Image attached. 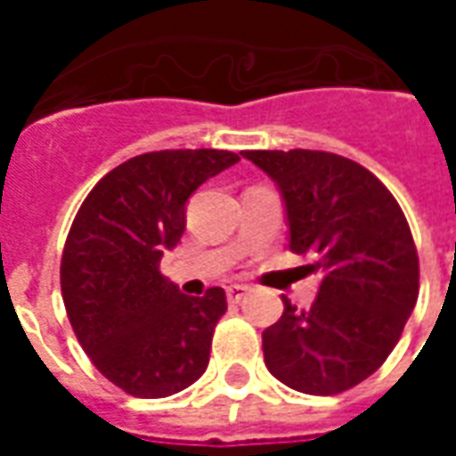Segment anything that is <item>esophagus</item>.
Masks as SVG:
<instances>
[{
  "instance_id": "esophagus-1",
  "label": "esophagus",
  "mask_w": 456,
  "mask_h": 456,
  "mask_svg": "<svg viewBox=\"0 0 456 456\" xmlns=\"http://www.w3.org/2000/svg\"><path fill=\"white\" fill-rule=\"evenodd\" d=\"M248 293V286H239V283H234V286L227 288V300L229 303H241L244 297H247Z\"/></svg>"
}]
</instances>
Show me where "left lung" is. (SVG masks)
Here are the masks:
<instances>
[{"instance_id": "left-lung-1", "label": "left lung", "mask_w": 456, "mask_h": 456, "mask_svg": "<svg viewBox=\"0 0 456 456\" xmlns=\"http://www.w3.org/2000/svg\"><path fill=\"white\" fill-rule=\"evenodd\" d=\"M283 198L290 251L313 254L322 283L310 310L283 297L264 330V362L288 388L335 395L393 352L418 300V251L401 205L373 173L327 151H247Z\"/></svg>"}]
</instances>
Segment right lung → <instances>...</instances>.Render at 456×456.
Segmentation results:
<instances>
[{"instance_id": "obj_1", "label": "right lung", "mask_w": 456, "mask_h": 456, "mask_svg": "<svg viewBox=\"0 0 456 456\" xmlns=\"http://www.w3.org/2000/svg\"><path fill=\"white\" fill-rule=\"evenodd\" d=\"M239 160L217 149L153 151L110 170L75 215L61 290L97 371L136 398H166L205 373L222 288L183 296L160 258L185 232L188 198Z\"/></svg>"}]
</instances>
